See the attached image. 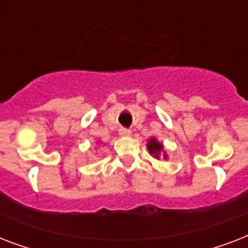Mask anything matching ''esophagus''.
Returning <instances> with one entry per match:
<instances>
[{
    "label": "esophagus",
    "instance_id": "esophagus-1",
    "mask_svg": "<svg viewBox=\"0 0 248 248\" xmlns=\"http://www.w3.org/2000/svg\"><path fill=\"white\" fill-rule=\"evenodd\" d=\"M120 135L121 136H130L131 135V131L126 127H121L120 128Z\"/></svg>",
    "mask_w": 248,
    "mask_h": 248
}]
</instances>
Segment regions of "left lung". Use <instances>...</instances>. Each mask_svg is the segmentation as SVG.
<instances>
[{"mask_svg": "<svg viewBox=\"0 0 248 248\" xmlns=\"http://www.w3.org/2000/svg\"><path fill=\"white\" fill-rule=\"evenodd\" d=\"M162 149H163L162 144H159L157 140L155 139L149 140V144H148V151H149V153H151V155H155V158H158L159 152L162 151Z\"/></svg>", "mask_w": 248, "mask_h": 248, "instance_id": "left-lung-1", "label": "left lung"}]
</instances>
